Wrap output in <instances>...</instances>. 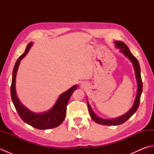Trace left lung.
<instances>
[{"mask_svg": "<svg viewBox=\"0 0 154 154\" xmlns=\"http://www.w3.org/2000/svg\"><path fill=\"white\" fill-rule=\"evenodd\" d=\"M114 43L115 44L116 48L120 49V51L122 52V53L125 55L126 57L128 58L130 61L132 63L134 68L137 83H138V90H137V94L133 106H132L131 109H130V110L126 114H124V115L114 119H102V118L97 116L93 111L92 109H91L90 104L87 100L88 109H89L91 119L97 124L106 126L120 125V124H123L124 122H125L126 121L128 120L136 112V110H138L140 102V97H141V94L142 92V81L141 78V73H140V67L138 60H137V59L132 54V53L129 50V48H128L127 45L124 44V42L120 41H116L114 42Z\"/></svg>", "mask_w": 154, "mask_h": 154, "instance_id": "obj_1", "label": "left lung"}]
</instances>
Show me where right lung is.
<instances>
[{"label": "right lung", "mask_w": 154, "mask_h": 154, "mask_svg": "<svg viewBox=\"0 0 154 154\" xmlns=\"http://www.w3.org/2000/svg\"><path fill=\"white\" fill-rule=\"evenodd\" d=\"M32 44H33L32 42H30L28 44L24 53L18 57L15 63L12 72V79L11 87L12 100L20 117L24 122L40 130L54 128L60 126L65 119L68 101L72 94L77 89V85H76L73 86L67 91L61 94L54 106L45 112L35 113L28 110L27 108L23 105L20 102L17 94H16V77L20 61L22 60V58H24L26 55Z\"/></svg>", "instance_id": "add662e5"}]
</instances>
